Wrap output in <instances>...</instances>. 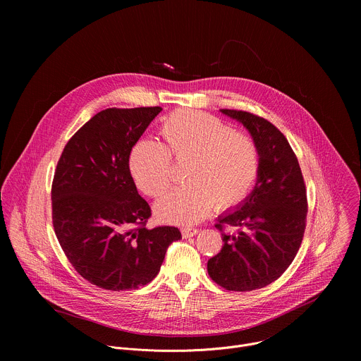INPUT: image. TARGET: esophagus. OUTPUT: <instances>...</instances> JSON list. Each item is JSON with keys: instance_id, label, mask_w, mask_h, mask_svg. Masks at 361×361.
<instances>
[{"instance_id": "esophagus-1", "label": "esophagus", "mask_w": 361, "mask_h": 361, "mask_svg": "<svg viewBox=\"0 0 361 361\" xmlns=\"http://www.w3.org/2000/svg\"><path fill=\"white\" fill-rule=\"evenodd\" d=\"M181 234L184 238H188V237H192L195 234H198V230L197 228H190V227H185L181 230Z\"/></svg>"}]
</instances>
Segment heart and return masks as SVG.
<instances>
[{"instance_id": "1", "label": "heart", "mask_w": 361, "mask_h": 361, "mask_svg": "<svg viewBox=\"0 0 361 361\" xmlns=\"http://www.w3.org/2000/svg\"><path fill=\"white\" fill-rule=\"evenodd\" d=\"M166 145L142 140L130 154V173L147 195L157 197L171 180V154L190 161L184 187L171 188L156 202V214L174 224H194L207 217L214 205L221 210L240 204L260 174V149L247 134L217 117L177 110L164 118Z\"/></svg>"}]
</instances>
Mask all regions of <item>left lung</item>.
<instances>
[{
    "label": "left lung",
    "instance_id": "1",
    "mask_svg": "<svg viewBox=\"0 0 361 361\" xmlns=\"http://www.w3.org/2000/svg\"><path fill=\"white\" fill-rule=\"evenodd\" d=\"M241 123L260 149V174L252 191L216 227L224 245L212 257L207 271L230 291L263 288L277 280L300 248L307 217V194L294 151L270 121L247 111L220 110Z\"/></svg>",
    "mask_w": 361,
    "mask_h": 361
}]
</instances>
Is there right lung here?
I'll list each match as a JSON object with an SVG mask.
<instances>
[{
	"instance_id": "1",
	"label": "right lung",
	"mask_w": 361,
	"mask_h": 361,
	"mask_svg": "<svg viewBox=\"0 0 361 361\" xmlns=\"http://www.w3.org/2000/svg\"><path fill=\"white\" fill-rule=\"evenodd\" d=\"M161 107L107 109L67 142L54 174L53 224L67 259L91 284L120 291L160 271L176 227L147 228L148 202L130 173V152Z\"/></svg>"
}]
</instances>
